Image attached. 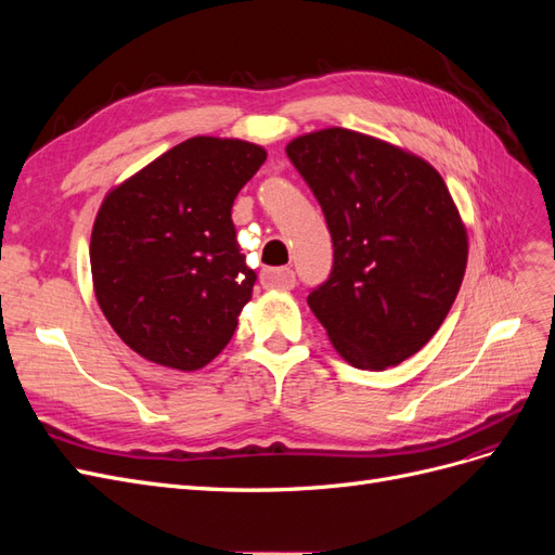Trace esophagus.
Here are the masks:
<instances>
[{"label": "esophagus", "mask_w": 555, "mask_h": 555, "mask_svg": "<svg viewBox=\"0 0 555 555\" xmlns=\"http://www.w3.org/2000/svg\"><path fill=\"white\" fill-rule=\"evenodd\" d=\"M261 284L266 289H294L296 273L289 266L266 268V271L261 273Z\"/></svg>", "instance_id": "obj_1"}]
</instances>
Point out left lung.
<instances>
[{
    "mask_svg": "<svg viewBox=\"0 0 555 555\" xmlns=\"http://www.w3.org/2000/svg\"><path fill=\"white\" fill-rule=\"evenodd\" d=\"M287 157L322 206L333 268L308 306L338 354L384 371L416 354L461 289L467 233L442 176L422 157L331 127Z\"/></svg>",
    "mask_w": 555,
    "mask_h": 555,
    "instance_id": "8db88e82",
    "label": "left lung"
}]
</instances>
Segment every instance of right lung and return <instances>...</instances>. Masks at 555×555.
<instances>
[{
  "instance_id": "obj_1",
  "label": "right lung",
  "mask_w": 555,
  "mask_h": 555,
  "mask_svg": "<svg viewBox=\"0 0 555 555\" xmlns=\"http://www.w3.org/2000/svg\"><path fill=\"white\" fill-rule=\"evenodd\" d=\"M263 162L255 143L194 137L104 198L90 241L94 294L143 359L198 371L231 340L257 282L231 208Z\"/></svg>"
}]
</instances>
